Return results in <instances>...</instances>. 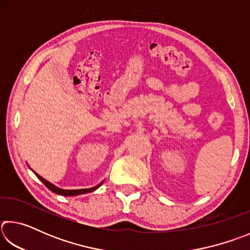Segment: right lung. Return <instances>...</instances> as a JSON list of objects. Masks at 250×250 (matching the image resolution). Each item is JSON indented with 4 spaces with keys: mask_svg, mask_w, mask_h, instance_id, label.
<instances>
[{
    "mask_svg": "<svg viewBox=\"0 0 250 250\" xmlns=\"http://www.w3.org/2000/svg\"><path fill=\"white\" fill-rule=\"evenodd\" d=\"M36 174V173H35ZM36 176L39 177V179L42 181V183H43L46 188H47L48 189H50V191L56 193V194H59V195H64V196H75V195H79V194H84V193H89V192H92L95 191V189H97L99 188V185L95 186V188H83V189H62V188H56V186L53 185L52 183H49L48 181L44 180L43 177L40 176L39 174H36Z\"/></svg>",
    "mask_w": 250,
    "mask_h": 250,
    "instance_id": "obj_1",
    "label": "right lung"
}]
</instances>
